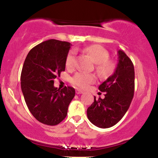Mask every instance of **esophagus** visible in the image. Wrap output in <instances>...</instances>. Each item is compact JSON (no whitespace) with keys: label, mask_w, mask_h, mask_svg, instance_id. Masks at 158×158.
<instances>
[{"label":"esophagus","mask_w":158,"mask_h":158,"mask_svg":"<svg viewBox=\"0 0 158 158\" xmlns=\"http://www.w3.org/2000/svg\"><path fill=\"white\" fill-rule=\"evenodd\" d=\"M76 94H83V91L79 89H77L76 90Z\"/></svg>","instance_id":"34e87169"}]
</instances>
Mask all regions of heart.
<instances>
[{"label":"heart","mask_w":158,"mask_h":158,"mask_svg":"<svg viewBox=\"0 0 158 158\" xmlns=\"http://www.w3.org/2000/svg\"><path fill=\"white\" fill-rule=\"evenodd\" d=\"M84 51L91 56L94 62L96 63V68L98 73L102 77H107L111 74L115 70L116 63L114 61L109 60V52L99 45H90L84 50ZM76 52L74 50H70L66 58V67L72 68L75 64ZM96 81L95 75L92 73H87L84 72H78L70 79V81L75 86L79 88L85 89L92 83Z\"/></svg>","instance_id":"b5f03b06"}]
</instances>
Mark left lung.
I'll list each match as a JSON object with an SVG mask.
<instances>
[{
  "label": "left lung",
  "instance_id": "obj_1",
  "mask_svg": "<svg viewBox=\"0 0 158 158\" xmlns=\"http://www.w3.org/2000/svg\"><path fill=\"white\" fill-rule=\"evenodd\" d=\"M118 62L115 71L99 85L105 98L96 99L87 110L88 118L102 128L114 126L123 118L131 105L135 91V68L123 50L117 51Z\"/></svg>",
  "mask_w": 158,
  "mask_h": 158
}]
</instances>
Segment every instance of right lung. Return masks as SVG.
Returning <instances> with one entry per match:
<instances>
[{"label":"right lung","mask_w":158,"mask_h":158,"mask_svg":"<svg viewBox=\"0 0 158 158\" xmlns=\"http://www.w3.org/2000/svg\"><path fill=\"white\" fill-rule=\"evenodd\" d=\"M70 43L50 39L29 52L21 76V90L29 110L43 124L56 126L66 117L75 89L54 87V79L65 70Z\"/></svg>","instance_id":"obj_1"}]
</instances>
